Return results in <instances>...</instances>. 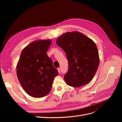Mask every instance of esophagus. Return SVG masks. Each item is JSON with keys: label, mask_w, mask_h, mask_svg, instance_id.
Segmentation results:
<instances>
[{"label": "esophagus", "mask_w": 122, "mask_h": 122, "mask_svg": "<svg viewBox=\"0 0 122 122\" xmlns=\"http://www.w3.org/2000/svg\"><path fill=\"white\" fill-rule=\"evenodd\" d=\"M57 70H58V72L59 73H61V69L60 68H57Z\"/></svg>", "instance_id": "obj_1"}]
</instances>
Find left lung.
Segmentation results:
<instances>
[{
  "mask_svg": "<svg viewBox=\"0 0 122 122\" xmlns=\"http://www.w3.org/2000/svg\"><path fill=\"white\" fill-rule=\"evenodd\" d=\"M56 43L65 51L68 61V70L64 76L66 83L73 87L89 83L99 64L95 43L78 31L64 34L57 39Z\"/></svg>",
  "mask_w": 122,
  "mask_h": 122,
  "instance_id": "8db88e82",
  "label": "left lung"
}]
</instances>
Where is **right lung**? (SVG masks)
Returning a JSON list of instances; mask_svg holds the SVG:
<instances>
[{"instance_id": "right-lung-1", "label": "right lung", "mask_w": 122, "mask_h": 122, "mask_svg": "<svg viewBox=\"0 0 122 122\" xmlns=\"http://www.w3.org/2000/svg\"><path fill=\"white\" fill-rule=\"evenodd\" d=\"M51 41L39 40L22 50L17 66L18 78L24 91L35 98L48 94L55 76L58 75L51 59L47 54Z\"/></svg>"}]
</instances>
